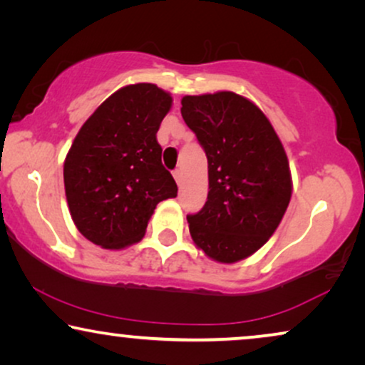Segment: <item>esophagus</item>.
<instances>
[{"label": "esophagus", "mask_w": 365, "mask_h": 365, "mask_svg": "<svg viewBox=\"0 0 365 365\" xmlns=\"http://www.w3.org/2000/svg\"><path fill=\"white\" fill-rule=\"evenodd\" d=\"M173 176H174V179H176V182L179 184V187H181V179H182V173H181V169H176V171L173 173Z\"/></svg>", "instance_id": "34e87169"}]
</instances>
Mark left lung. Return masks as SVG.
I'll return each instance as SVG.
<instances>
[{"instance_id": "left-lung-1", "label": "left lung", "mask_w": 365, "mask_h": 365, "mask_svg": "<svg viewBox=\"0 0 365 365\" xmlns=\"http://www.w3.org/2000/svg\"><path fill=\"white\" fill-rule=\"evenodd\" d=\"M181 114L207 158V201L189 214L197 247L232 264L262 247L291 201L292 182L282 143L249 99L231 91L184 96Z\"/></svg>"}]
</instances>
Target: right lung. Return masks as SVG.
<instances>
[{
	"label": "right lung",
	"instance_id": "1",
	"mask_svg": "<svg viewBox=\"0 0 365 365\" xmlns=\"http://www.w3.org/2000/svg\"><path fill=\"white\" fill-rule=\"evenodd\" d=\"M173 98L156 84L111 94L74 138L64 189L78 231L104 249L141 241L158 202L178 196L156 133Z\"/></svg>",
	"mask_w": 365,
	"mask_h": 365
}]
</instances>
